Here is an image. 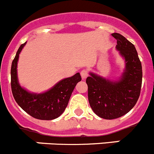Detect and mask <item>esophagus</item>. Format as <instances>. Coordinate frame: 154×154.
<instances>
[{"label":"esophagus","mask_w":154,"mask_h":154,"mask_svg":"<svg viewBox=\"0 0 154 154\" xmlns=\"http://www.w3.org/2000/svg\"><path fill=\"white\" fill-rule=\"evenodd\" d=\"M80 75H81L82 78L85 79L89 76V71L87 69H83L80 71Z\"/></svg>","instance_id":"obj_1"}]
</instances>
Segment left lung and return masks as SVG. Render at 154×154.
I'll list each match as a JSON object with an SVG mask.
<instances>
[{"mask_svg": "<svg viewBox=\"0 0 154 154\" xmlns=\"http://www.w3.org/2000/svg\"><path fill=\"white\" fill-rule=\"evenodd\" d=\"M112 36L126 62L123 77L119 81L111 82L90 73L86 80L90 107L95 114L106 120L122 117L135 105L142 83V67L135 46L119 33Z\"/></svg>", "mask_w": 154, "mask_h": 154, "instance_id": "8db88e82", "label": "left lung"}]
</instances>
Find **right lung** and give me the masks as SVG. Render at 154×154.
Returning a JSON list of instances; mask_svg holds the SVG:
<instances>
[{
    "instance_id": "obj_1",
    "label": "right lung",
    "mask_w": 154,
    "mask_h": 154,
    "mask_svg": "<svg viewBox=\"0 0 154 154\" xmlns=\"http://www.w3.org/2000/svg\"><path fill=\"white\" fill-rule=\"evenodd\" d=\"M25 44L19 47L11 65V89L16 103L31 117L38 120H51L59 117L66 108L80 74L64 79L50 90L43 94H31L19 86L17 79V62Z\"/></svg>"
}]
</instances>
